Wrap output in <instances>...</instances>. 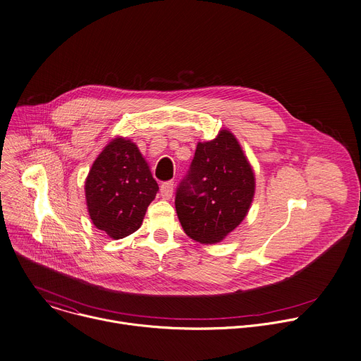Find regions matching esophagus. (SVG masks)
<instances>
[{"instance_id":"obj_1","label":"esophagus","mask_w":361,"mask_h":361,"mask_svg":"<svg viewBox=\"0 0 361 361\" xmlns=\"http://www.w3.org/2000/svg\"><path fill=\"white\" fill-rule=\"evenodd\" d=\"M173 192H174V183L173 181H169V183H164L161 184L160 187V194L164 200H170L173 197Z\"/></svg>"}]
</instances>
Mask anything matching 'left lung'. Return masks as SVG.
Wrapping results in <instances>:
<instances>
[{"label":"left lung","mask_w":361,"mask_h":361,"mask_svg":"<svg viewBox=\"0 0 361 361\" xmlns=\"http://www.w3.org/2000/svg\"><path fill=\"white\" fill-rule=\"evenodd\" d=\"M254 192V170L230 130L198 141L188 176L176 195L184 233L201 244L223 241L248 214Z\"/></svg>","instance_id":"8db88e82"}]
</instances>
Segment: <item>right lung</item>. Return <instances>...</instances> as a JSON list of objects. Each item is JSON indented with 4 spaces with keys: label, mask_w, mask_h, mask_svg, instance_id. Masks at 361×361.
<instances>
[{
    "label": "right lung",
    "mask_w": 361,
    "mask_h": 361,
    "mask_svg": "<svg viewBox=\"0 0 361 361\" xmlns=\"http://www.w3.org/2000/svg\"><path fill=\"white\" fill-rule=\"evenodd\" d=\"M84 190L92 224L118 240L141 227L159 184L137 144L117 135L92 163Z\"/></svg>",
    "instance_id": "right-lung-1"
}]
</instances>
